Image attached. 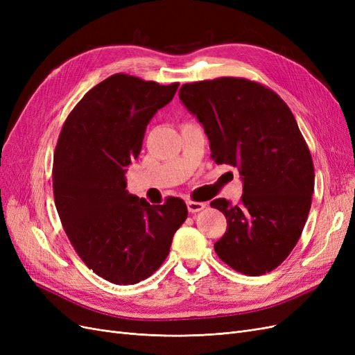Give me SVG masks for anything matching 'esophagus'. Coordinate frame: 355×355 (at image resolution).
Wrapping results in <instances>:
<instances>
[{
  "label": "esophagus",
  "instance_id": "34e87169",
  "mask_svg": "<svg viewBox=\"0 0 355 355\" xmlns=\"http://www.w3.org/2000/svg\"><path fill=\"white\" fill-rule=\"evenodd\" d=\"M187 206H188V210H189L191 213H197V211H200V210H202L204 207H206V202L188 200V201H187Z\"/></svg>",
  "mask_w": 355,
  "mask_h": 355
}]
</instances>
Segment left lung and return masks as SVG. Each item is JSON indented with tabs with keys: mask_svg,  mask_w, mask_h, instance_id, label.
<instances>
[{
	"mask_svg": "<svg viewBox=\"0 0 355 355\" xmlns=\"http://www.w3.org/2000/svg\"><path fill=\"white\" fill-rule=\"evenodd\" d=\"M179 99L202 124L216 164L237 167L239 204L216 198L227 218L214 252L232 270L262 275L293 250L314 192V164L292 111L271 89L222 77L184 84Z\"/></svg>",
	"mask_w": 355,
	"mask_h": 355,
	"instance_id": "1",
	"label": "left lung"
}]
</instances>
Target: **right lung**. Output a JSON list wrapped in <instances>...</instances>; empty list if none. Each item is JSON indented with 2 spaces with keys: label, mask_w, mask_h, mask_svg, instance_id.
Wrapping results in <instances>:
<instances>
[{
  "label": "right lung",
  "mask_w": 355,
  "mask_h": 355,
  "mask_svg": "<svg viewBox=\"0 0 355 355\" xmlns=\"http://www.w3.org/2000/svg\"><path fill=\"white\" fill-rule=\"evenodd\" d=\"M178 87L114 73L84 94L62 127L53 159L59 218L83 262L114 284L151 277L188 216L184 200L151 206L125 189V167L141 154L148 123Z\"/></svg>",
  "instance_id": "1"
}]
</instances>
